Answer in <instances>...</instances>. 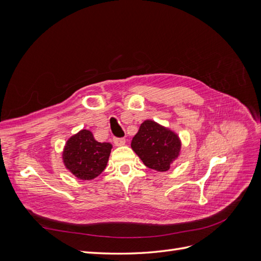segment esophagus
I'll return each instance as SVG.
<instances>
[{
    "label": "esophagus",
    "instance_id": "esophagus-1",
    "mask_svg": "<svg viewBox=\"0 0 261 261\" xmlns=\"http://www.w3.org/2000/svg\"><path fill=\"white\" fill-rule=\"evenodd\" d=\"M113 143L115 146H124L126 140L125 138H113Z\"/></svg>",
    "mask_w": 261,
    "mask_h": 261
}]
</instances>
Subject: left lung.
<instances>
[{"label":"left lung","mask_w":261,"mask_h":261,"mask_svg":"<svg viewBox=\"0 0 261 261\" xmlns=\"http://www.w3.org/2000/svg\"><path fill=\"white\" fill-rule=\"evenodd\" d=\"M130 146L146 167L158 172L168 171L180 151L176 134L150 120L140 125Z\"/></svg>","instance_id":"left-lung-1"}]
</instances>
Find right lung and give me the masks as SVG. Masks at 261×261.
I'll return each instance as SVG.
<instances>
[{
	"instance_id": "add662e5",
	"label": "right lung",
	"mask_w": 261,
	"mask_h": 261,
	"mask_svg": "<svg viewBox=\"0 0 261 261\" xmlns=\"http://www.w3.org/2000/svg\"><path fill=\"white\" fill-rule=\"evenodd\" d=\"M112 145L99 143L88 129H82L70 137L63 150V162L77 178L90 180L105 171Z\"/></svg>"
}]
</instances>
